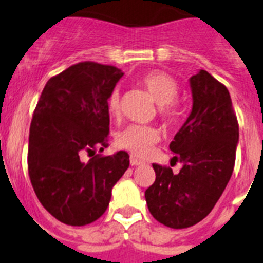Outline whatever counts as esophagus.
<instances>
[{"instance_id":"esophagus-1","label":"esophagus","mask_w":263,"mask_h":263,"mask_svg":"<svg viewBox=\"0 0 263 263\" xmlns=\"http://www.w3.org/2000/svg\"><path fill=\"white\" fill-rule=\"evenodd\" d=\"M130 164H132V166H142V164H145V162L132 155V157H130Z\"/></svg>"}]
</instances>
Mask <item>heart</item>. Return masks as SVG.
I'll list each match as a JSON object with an SVG mask.
<instances>
[{"label":"heart","instance_id":"1","mask_svg":"<svg viewBox=\"0 0 263 263\" xmlns=\"http://www.w3.org/2000/svg\"><path fill=\"white\" fill-rule=\"evenodd\" d=\"M142 85L155 103L159 105L160 117L166 121L175 120L178 110L174 106V100L178 97L179 93V87L175 79L167 75L166 72L152 71L143 76ZM108 109L113 116L118 115L120 111L118 90H113L109 96ZM158 139H159V134L154 127L130 125L118 134L117 143L133 154L145 157L150 153L154 143L158 142Z\"/></svg>","mask_w":263,"mask_h":263}]
</instances>
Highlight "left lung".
I'll list each match as a JSON object with an SVG mask.
<instances>
[{"mask_svg": "<svg viewBox=\"0 0 263 263\" xmlns=\"http://www.w3.org/2000/svg\"><path fill=\"white\" fill-rule=\"evenodd\" d=\"M191 113L170 143L179 174L153 164L154 184L146 190L148 211L160 224L184 229L210 215L233 173L238 122L229 90L204 69L190 78Z\"/></svg>", "mask_w": 263, "mask_h": 263, "instance_id": "8db88e82", "label": "left lung"}]
</instances>
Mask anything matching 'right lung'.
I'll use <instances>...</instances> for the list:
<instances>
[{
	"mask_svg": "<svg viewBox=\"0 0 263 263\" xmlns=\"http://www.w3.org/2000/svg\"><path fill=\"white\" fill-rule=\"evenodd\" d=\"M124 72L83 62L47 81L34 110L27 166L39 201L59 221L83 227L109 205L129 154L95 155L109 136L108 100ZM85 152L92 155L82 160Z\"/></svg>",
	"mask_w": 263,
	"mask_h": 263,
	"instance_id": "obj_1",
	"label": "right lung"
}]
</instances>
